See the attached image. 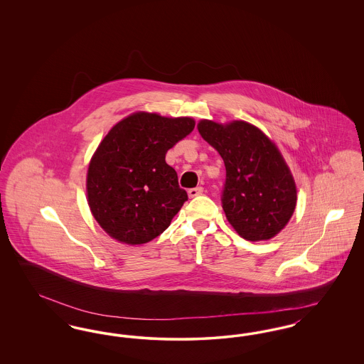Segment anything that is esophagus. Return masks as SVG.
I'll list each match as a JSON object with an SVG mask.
<instances>
[{
  "label": "esophagus",
  "instance_id": "esophagus-1",
  "mask_svg": "<svg viewBox=\"0 0 364 364\" xmlns=\"http://www.w3.org/2000/svg\"><path fill=\"white\" fill-rule=\"evenodd\" d=\"M202 193H203V188H202V187H195V188L188 190V196H190V198H196V196H199V195H202Z\"/></svg>",
  "mask_w": 364,
  "mask_h": 364
}]
</instances>
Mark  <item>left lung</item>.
<instances>
[{"label": "left lung", "mask_w": 364, "mask_h": 364, "mask_svg": "<svg viewBox=\"0 0 364 364\" xmlns=\"http://www.w3.org/2000/svg\"><path fill=\"white\" fill-rule=\"evenodd\" d=\"M198 129L225 164L221 202L229 224L250 242L274 237L296 206L294 177L274 143L245 122L202 120Z\"/></svg>", "instance_id": "8db88e82"}]
</instances>
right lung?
Listing matches in <instances>:
<instances>
[{
	"mask_svg": "<svg viewBox=\"0 0 364 364\" xmlns=\"http://www.w3.org/2000/svg\"><path fill=\"white\" fill-rule=\"evenodd\" d=\"M195 128L191 117L135 113L117 122L91 158L87 196L113 239L143 244L159 236L188 200L165 156Z\"/></svg>",
	"mask_w": 364,
	"mask_h": 364,
	"instance_id": "obj_1",
	"label": "right lung"
}]
</instances>
